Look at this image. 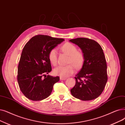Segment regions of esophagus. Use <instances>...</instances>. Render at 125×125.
<instances>
[{"mask_svg":"<svg viewBox=\"0 0 125 125\" xmlns=\"http://www.w3.org/2000/svg\"><path fill=\"white\" fill-rule=\"evenodd\" d=\"M60 80H66V78L60 77Z\"/></svg>","mask_w":125,"mask_h":125,"instance_id":"34e87169","label":"esophagus"}]
</instances>
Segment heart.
Here are the masks:
<instances>
[{"mask_svg":"<svg viewBox=\"0 0 125 125\" xmlns=\"http://www.w3.org/2000/svg\"><path fill=\"white\" fill-rule=\"evenodd\" d=\"M62 51L69 56L68 64H72L76 68H80L83 65L84 57L83 54L78 51L77 47L70 43H66L61 47ZM50 62L56 65L57 64V51L55 48L51 50L48 54ZM74 67L72 65L68 66H59L54 69L53 73L62 78H66L73 73Z\"/></svg>","mask_w":125,"mask_h":125,"instance_id":"obj_1","label":"heart"}]
</instances>
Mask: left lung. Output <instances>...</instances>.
Wrapping results in <instances>:
<instances>
[{
    "label": "left lung",
    "mask_w": 125,
    "mask_h": 125,
    "mask_svg": "<svg viewBox=\"0 0 125 125\" xmlns=\"http://www.w3.org/2000/svg\"><path fill=\"white\" fill-rule=\"evenodd\" d=\"M82 50L84 61L82 68L74 77L75 84L70 90L75 98L90 101L98 97L107 82V64L101 45L95 41L85 38L69 40Z\"/></svg>",
    "instance_id": "left-lung-1"
}]
</instances>
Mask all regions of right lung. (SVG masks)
Returning <instances> with one entry per match:
<instances>
[{"label": "right lung", "instance_id": "right-lung-1", "mask_svg": "<svg viewBox=\"0 0 125 125\" xmlns=\"http://www.w3.org/2000/svg\"><path fill=\"white\" fill-rule=\"evenodd\" d=\"M64 41L39 35L31 38L25 45L19 62L17 80L21 92L28 99L39 101L51 95L54 84L60 78L45 74L52 71L48 54Z\"/></svg>", "mask_w": 125, "mask_h": 125}]
</instances>
